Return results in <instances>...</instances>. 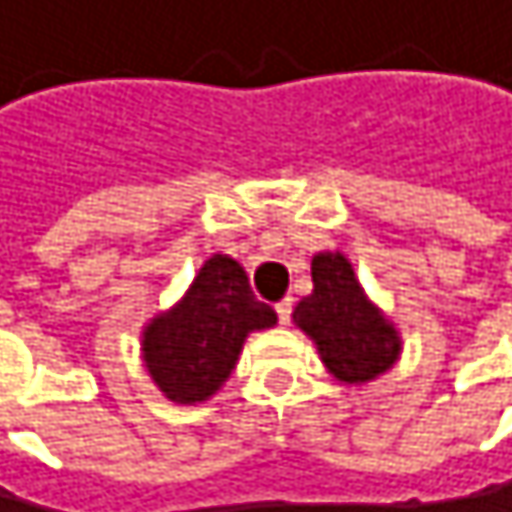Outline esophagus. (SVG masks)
I'll use <instances>...</instances> for the list:
<instances>
[{
    "instance_id": "esophagus-1",
    "label": "esophagus",
    "mask_w": 512,
    "mask_h": 512,
    "mask_svg": "<svg viewBox=\"0 0 512 512\" xmlns=\"http://www.w3.org/2000/svg\"><path fill=\"white\" fill-rule=\"evenodd\" d=\"M274 311H277V320H280V323H290V314H293V299L277 302V305H274Z\"/></svg>"
}]
</instances>
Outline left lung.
<instances>
[{"label": "left lung", "mask_w": 512, "mask_h": 512, "mask_svg": "<svg viewBox=\"0 0 512 512\" xmlns=\"http://www.w3.org/2000/svg\"><path fill=\"white\" fill-rule=\"evenodd\" d=\"M314 290L296 305L293 323L314 342L326 372L339 385H369L394 369L403 336L363 290L354 265L339 250L311 259Z\"/></svg>", "instance_id": "8db88e82"}]
</instances>
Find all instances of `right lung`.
Here are the masks:
<instances>
[{"instance_id": "1", "label": "right lung", "mask_w": 512, "mask_h": 512, "mask_svg": "<svg viewBox=\"0 0 512 512\" xmlns=\"http://www.w3.org/2000/svg\"><path fill=\"white\" fill-rule=\"evenodd\" d=\"M274 323L277 314L253 296L241 262L213 253L183 299L143 326V366L170 403L195 406L228 381L250 332Z\"/></svg>"}]
</instances>
